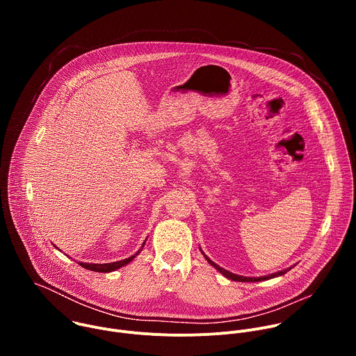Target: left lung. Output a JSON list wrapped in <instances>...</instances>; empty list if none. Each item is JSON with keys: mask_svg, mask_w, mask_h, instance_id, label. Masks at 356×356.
<instances>
[{"mask_svg": "<svg viewBox=\"0 0 356 356\" xmlns=\"http://www.w3.org/2000/svg\"><path fill=\"white\" fill-rule=\"evenodd\" d=\"M201 253L202 255H204V258L209 261V264L211 265V266H214L218 272H221L225 277H228L229 280H235V282H262V280H269V279H273V277H277V276H282V275H284L286 272H289L291 268H289V269H284V270H280V272H276V273H272V275H269V276H264V277H246V276H239V275H235V273H231V272H228V270H225V269H222L221 266H218L217 264H214L204 252L201 250Z\"/></svg>", "mask_w": 356, "mask_h": 356, "instance_id": "1", "label": "left lung"}]
</instances>
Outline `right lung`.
Instances as JSON below:
<instances>
[{"label": "right lung", "instance_id": "obj_1", "mask_svg": "<svg viewBox=\"0 0 356 356\" xmlns=\"http://www.w3.org/2000/svg\"><path fill=\"white\" fill-rule=\"evenodd\" d=\"M146 242V241H145ZM145 242L142 243V246H140V249H143V245H145ZM140 249L135 253L134 257H129L128 259H124V261H118V262H113V264H84V262H80V266H83L84 269H88V270H92V272H99V273H108V272H114V270H117V269H120V268H122V266H125V265H128L136 255L138 253L140 252Z\"/></svg>", "mask_w": 356, "mask_h": 356}]
</instances>
